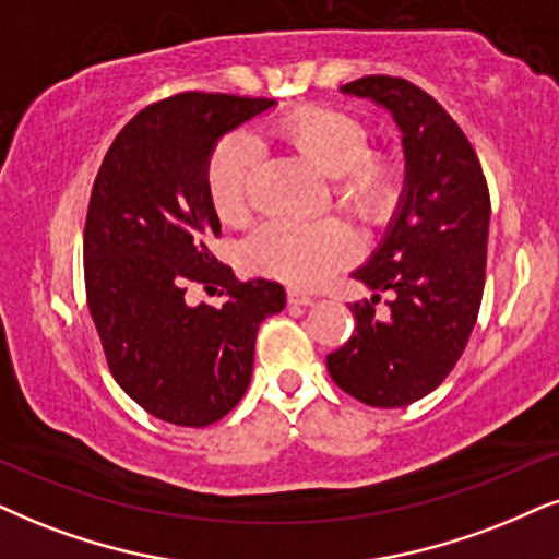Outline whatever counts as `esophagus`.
I'll return each mask as SVG.
<instances>
[{"mask_svg":"<svg viewBox=\"0 0 559 559\" xmlns=\"http://www.w3.org/2000/svg\"><path fill=\"white\" fill-rule=\"evenodd\" d=\"M286 299H288V304H294V307H312V304L317 301L312 294L299 292V288H288Z\"/></svg>","mask_w":559,"mask_h":559,"instance_id":"34e87169","label":"esophagus"}]
</instances>
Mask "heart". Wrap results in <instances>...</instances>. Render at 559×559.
Instances as JSON below:
<instances>
[{"mask_svg":"<svg viewBox=\"0 0 559 559\" xmlns=\"http://www.w3.org/2000/svg\"><path fill=\"white\" fill-rule=\"evenodd\" d=\"M271 139L335 180V193L358 214H373L390 201L392 169L369 157L366 129L348 112L301 108L271 126ZM258 146L247 133H231L216 146L206 167L209 195L218 218L239 224L250 214L258 178ZM356 242L341 222L275 218L260 227L245 247L255 271L294 286L320 284L324 275L350 263Z\"/></svg>","mask_w":559,"mask_h":559,"instance_id":"heart-1","label":"heart"}]
</instances>
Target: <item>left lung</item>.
Returning a JSON list of instances; mask_svg holds the SVG:
<instances>
[{
    "label": "left lung",
    "mask_w": 559,
    "mask_h": 559,
    "mask_svg": "<svg viewBox=\"0 0 559 559\" xmlns=\"http://www.w3.org/2000/svg\"><path fill=\"white\" fill-rule=\"evenodd\" d=\"M343 95L384 108L402 133L405 182L384 237L350 275L371 301L328 356L332 381L371 407H405L436 390L467 348L485 288L490 193L469 139L428 92L400 76H364ZM393 294L379 318L378 294Z\"/></svg>",
    "instance_id": "left-lung-1"
}]
</instances>
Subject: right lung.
Returning a JSON list of instances; mask_svg holds the SVG:
<instances>
[{"label":"right lung","mask_w":559,"mask_h":559,"mask_svg":"<svg viewBox=\"0 0 559 559\" xmlns=\"http://www.w3.org/2000/svg\"><path fill=\"white\" fill-rule=\"evenodd\" d=\"M263 97L182 92L123 126L92 186L84 288L112 379L154 418L203 428L242 400L255 337L286 307L275 281H237L211 255L222 235L206 167L224 133L271 110ZM190 283L222 308H190Z\"/></svg>","instance_id":"obj_1"}]
</instances>
